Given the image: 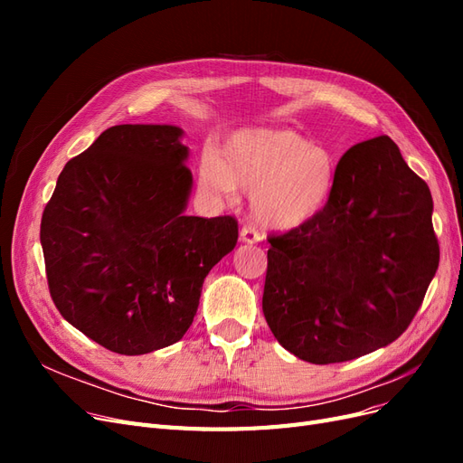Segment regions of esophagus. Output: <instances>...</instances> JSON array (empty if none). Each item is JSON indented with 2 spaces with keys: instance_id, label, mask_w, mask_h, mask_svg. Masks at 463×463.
Listing matches in <instances>:
<instances>
[{
  "instance_id": "1",
  "label": "esophagus",
  "mask_w": 463,
  "mask_h": 463,
  "mask_svg": "<svg viewBox=\"0 0 463 463\" xmlns=\"http://www.w3.org/2000/svg\"><path fill=\"white\" fill-rule=\"evenodd\" d=\"M240 240L241 243H259L262 240V235L253 226H243L240 232Z\"/></svg>"
}]
</instances>
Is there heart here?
<instances>
[{
  "instance_id": "1",
  "label": "heart",
  "mask_w": 463,
  "mask_h": 463,
  "mask_svg": "<svg viewBox=\"0 0 463 463\" xmlns=\"http://www.w3.org/2000/svg\"><path fill=\"white\" fill-rule=\"evenodd\" d=\"M338 165L332 152L289 129H241L204 150L199 185L222 201L249 191V210L270 232H291L315 220L332 197Z\"/></svg>"
}]
</instances>
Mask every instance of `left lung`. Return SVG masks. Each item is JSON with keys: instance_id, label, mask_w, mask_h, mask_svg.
Returning <instances> with one entry per match:
<instances>
[{"instance_id": "left-lung-1", "label": "left lung", "mask_w": 463, "mask_h": 463, "mask_svg": "<svg viewBox=\"0 0 463 463\" xmlns=\"http://www.w3.org/2000/svg\"><path fill=\"white\" fill-rule=\"evenodd\" d=\"M269 241L262 313L282 347L315 365L394 342L439 269L430 191L386 135L344 154L315 220Z\"/></svg>"}]
</instances>
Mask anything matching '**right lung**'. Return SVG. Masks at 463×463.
I'll use <instances>...</instances> for the list:
<instances>
[{"instance_id": "right-lung-1", "label": "right lung", "mask_w": 463, "mask_h": 463, "mask_svg": "<svg viewBox=\"0 0 463 463\" xmlns=\"http://www.w3.org/2000/svg\"><path fill=\"white\" fill-rule=\"evenodd\" d=\"M177 125H116L73 160L42 214L52 299L121 355L184 338L204 278L237 243L232 216H187L193 174Z\"/></svg>"}]
</instances>
